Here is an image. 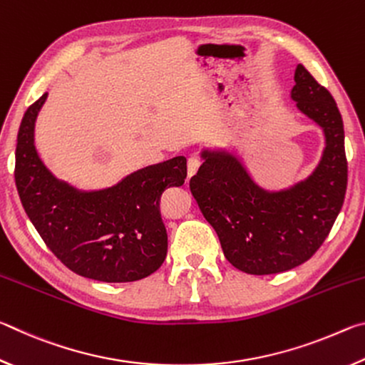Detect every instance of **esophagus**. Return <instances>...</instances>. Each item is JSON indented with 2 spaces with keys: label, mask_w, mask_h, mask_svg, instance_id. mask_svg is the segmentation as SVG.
<instances>
[{
  "label": "esophagus",
  "mask_w": 365,
  "mask_h": 365,
  "mask_svg": "<svg viewBox=\"0 0 365 365\" xmlns=\"http://www.w3.org/2000/svg\"><path fill=\"white\" fill-rule=\"evenodd\" d=\"M188 177H193L196 172H197V169H200V165H201V159L200 158H196V156H191V158H188Z\"/></svg>",
  "instance_id": "1"
}]
</instances>
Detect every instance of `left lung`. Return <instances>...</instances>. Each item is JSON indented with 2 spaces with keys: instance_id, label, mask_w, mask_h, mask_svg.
Listing matches in <instances>:
<instances>
[{
  "instance_id": "obj_1",
  "label": "left lung",
  "mask_w": 365,
  "mask_h": 365,
  "mask_svg": "<svg viewBox=\"0 0 365 365\" xmlns=\"http://www.w3.org/2000/svg\"><path fill=\"white\" fill-rule=\"evenodd\" d=\"M292 98L325 133V150L307 180L285 191L259 188L238 159L202 153L205 163L190 178L191 195L214 227L227 261L251 275L279 274L311 259L341 211L348 160L336 103L304 66L294 71Z\"/></svg>"
}]
</instances>
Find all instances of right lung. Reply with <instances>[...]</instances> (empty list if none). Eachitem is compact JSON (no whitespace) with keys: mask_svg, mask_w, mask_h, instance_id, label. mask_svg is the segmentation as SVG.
Here are the masks:
<instances>
[{"mask_svg":"<svg viewBox=\"0 0 365 365\" xmlns=\"http://www.w3.org/2000/svg\"><path fill=\"white\" fill-rule=\"evenodd\" d=\"M48 93L22 117L14 178L29 219L49 251L86 279L120 283L151 275L168 255V232L159 214L164 190L187 178V159L174 158L123 178L115 187L80 193L43 165L34 127Z\"/></svg>","mask_w":365,"mask_h":365,"instance_id":"add662e5","label":"right lung"}]
</instances>
